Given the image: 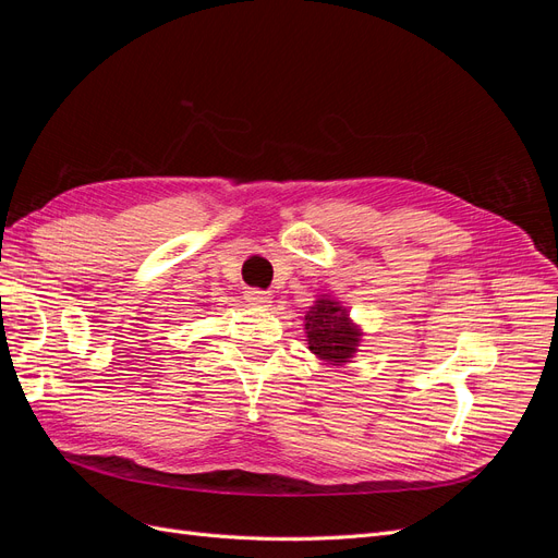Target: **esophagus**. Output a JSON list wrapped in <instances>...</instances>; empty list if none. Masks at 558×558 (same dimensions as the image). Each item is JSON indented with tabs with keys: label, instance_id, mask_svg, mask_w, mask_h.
<instances>
[{
	"label": "esophagus",
	"instance_id": "esophagus-1",
	"mask_svg": "<svg viewBox=\"0 0 558 558\" xmlns=\"http://www.w3.org/2000/svg\"><path fill=\"white\" fill-rule=\"evenodd\" d=\"M244 300H246V305H251V307H260V310L272 305V295L265 293V291H258V289H248V291H244Z\"/></svg>",
	"mask_w": 558,
	"mask_h": 558
}]
</instances>
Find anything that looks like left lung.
<instances>
[{
  "label": "left lung",
  "instance_id": "8db88e82",
  "mask_svg": "<svg viewBox=\"0 0 558 558\" xmlns=\"http://www.w3.org/2000/svg\"><path fill=\"white\" fill-rule=\"evenodd\" d=\"M307 349L326 365L351 363L363 340V328L349 316V310L330 293L318 295L305 314Z\"/></svg>",
  "mask_w": 558,
  "mask_h": 558
}]
</instances>
